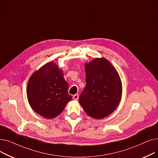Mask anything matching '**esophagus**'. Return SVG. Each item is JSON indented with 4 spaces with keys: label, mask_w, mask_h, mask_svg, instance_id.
<instances>
[{
    "label": "esophagus",
    "mask_w": 158,
    "mask_h": 158,
    "mask_svg": "<svg viewBox=\"0 0 158 158\" xmlns=\"http://www.w3.org/2000/svg\"><path fill=\"white\" fill-rule=\"evenodd\" d=\"M73 98L74 99V100H76V101H77V100H78V98H79V95L77 94H75L73 96Z\"/></svg>",
    "instance_id": "obj_1"
}]
</instances>
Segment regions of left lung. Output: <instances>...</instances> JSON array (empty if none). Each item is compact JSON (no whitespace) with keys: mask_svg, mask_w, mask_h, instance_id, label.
I'll list each match as a JSON object with an SVG mask.
<instances>
[{"mask_svg":"<svg viewBox=\"0 0 158 158\" xmlns=\"http://www.w3.org/2000/svg\"><path fill=\"white\" fill-rule=\"evenodd\" d=\"M86 85L79 103L92 118L102 119L111 114L122 98V85L118 72L104 57L85 64Z\"/></svg>","mask_w":158,"mask_h":158,"instance_id":"obj_1","label":"left lung"}]
</instances>
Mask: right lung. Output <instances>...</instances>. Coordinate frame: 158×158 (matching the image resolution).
<instances>
[{"instance_id":"obj_1","label":"right lung","mask_w":158,"mask_h":158,"mask_svg":"<svg viewBox=\"0 0 158 158\" xmlns=\"http://www.w3.org/2000/svg\"><path fill=\"white\" fill-rule=\"evenodd\" d=\"M69 84L63 72L54 62H49L35 71L27 86L28 102L36 113L47 119L60 114L72 99Z\"/></svg>"}]
</instances>
